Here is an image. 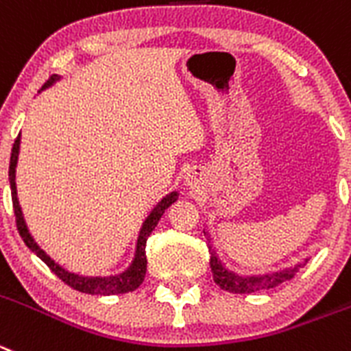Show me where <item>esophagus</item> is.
Here are the masks:
<instances>
[{
  "label": "esophagus",
  "instance_id": "1",
  "mask_svg": "<svg viewBox=\"0 0 351 351\" xmlns=\"http://www.w3.org/2000/svg\"><path fill=\"white\" fill-rule=\"evenodd\" d=\"M189 176H191V175H189ZM186 180H189V182H192V176H191V178H186Z\"/></svg>",
  "mask_w": 351,
  "mask_h": 351
}]
</instances>
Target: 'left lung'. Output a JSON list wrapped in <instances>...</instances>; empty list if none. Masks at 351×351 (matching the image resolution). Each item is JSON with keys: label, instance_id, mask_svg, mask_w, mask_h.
<instances>
[{"label": "left lung", "instance_id": "1", "mask_svg": "<svg viewBox=\"0 0 351 351\" xmlns=\"http://www.w3.org/2000/svg\"><path fill=\"white\" fill-rule=\"evenodd\" d=\"M209 253H211L209 265H211L213 279H215L216 286H220L221 289L228 291V293L250 294L261 289H271V287L279 286V284L287 282V280L293 279L298 271V267H294L286 268V270L282 271H277V274L263 275V277H241V275L232 274L230 270H227V268L220 263V260L216 258V254L213 253V250L209 251Z\"/></svg>", "mask_w": 351, "mask_h": 351}]
</instances>
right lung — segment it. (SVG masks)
I'll return each mask as SVG.
<instances>
[{
  "instance_id": "right-lung-1",
  "label": "right lung",
  "mask_w": 351,
  "mask_h": 351,
  "mask_svg": "<svg viewBox=\"0 0 351 351\" xmlns=\"http://www.w3.org/2000/svg\"><path fill=\"white\" fill-rule=\"evenodd\" d=\"M57 80V76H51L50 80L45 83L47 88L50 86L53 81ZM19 145H21V135L15 138V143L12 147V156H10V169H8V178H10V189H12V202H13V213H15V223H17V230L21 234L22 241L25 242L29 250L32 253H36V256L41 258L45 263L48 265L51 271L57 275L58 279L62 280L64 284H67L69 287L72 289L80 291V293H86V294H100V296H109V294H124V293H131V291H135L140 284L143 282L145 279V271H147V256H145V244L149 235L152 234V230L156 228L157 221L160 220V216L173 202L178 199V194L176 192H171L169 195H166L159 204L154 208V211L150 213L149 218L143 223L142 232H140L138 237V245H136V254H135V261L130 267V270H126L124 274L116 275V277H81V275H74L71 271L64 270L62 267H58L57 263H53V260H50V256H47V253L43 250H39V245L36 244L34 239L31 237V234L27 232V227L24 223V218H22V211L21 206H19V199H17V189H15V166H17V159H19Z\"/></svg>"
}]
</instances>
